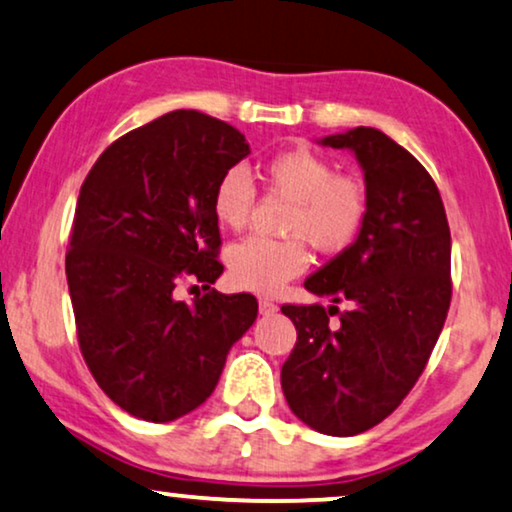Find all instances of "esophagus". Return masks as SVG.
<instances>
[{
	"mask_svg": "<svg viewBox=\"0 0 512 512\" xmlns=\"http://www.w3.org/2000/svg\"><path fill=\"white\" fill-rule=\"evenodd\" d=\"M278 311V304L276 302H271V299H260V313L262 316H271V313H276Z\"/></svg>",
	"mask_w": 512,
	"mask_h": 512,
	"instance_id": "1",
	"label": "esophagus"
}]
</instances>
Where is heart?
Instances as JSON below:
<instances>
[{
  "label": "heart",
  "instance_id": "obj_1",
  "mask_svg": "<svg viewBox=\"0 0 512 512\" xmlns=\"http://www.w3.org/2000/svg\"><path fill=\"white\" fill-rule=\"evenodd\" d=\"M269 189L292 203L283 220L290 238H243L229 250V281L238 290L269 292L302 274L309 264L304 241L323 255H337L356 241L370 213V192L360 177L337 173L327 156L292 147L264 161ZM255 206V185L241 168L217 180L213 215L227 229H243Z\"/></svg>",
  "mask_w": 512,
  "mask_h": 512
}]
</instances>
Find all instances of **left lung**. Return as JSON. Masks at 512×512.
I'll return each instance as SVG.
<instances>
[{"label": "left lung", "mask_w": 512, "mask_h": 512, "mask_svg": "<svg viewBox=\"0 0 512 512\" xmlns=\"http://www.w3.org/2000/svg\"><path fill=\"white\" fill-rule=\"evenodd\" d=\"M323 145L356 152L370 213L356 241L304 281L335 304L281 306L297 327L281 386L306 426L346 438L384 421L424 372L452 302V238L438 185L405 147L367 126Z\"/></svg>", "instance_id": "left-lung-1"}]
</instances>
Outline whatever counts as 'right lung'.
<instances>
[{"label": "right lung", "mask_w": 512, "mask_h": 512, "mask_svg": "<svg viewBox=\"0 0 512 512\" xmlns=\"http://www.w3.org/2000/svg\"><path fill=\"white\" fill-rule=\"evenodd\" d=\"M250 154L224 121L177 109L121 135L81 185L65 274L81 356L133 417L173 421L215 391L257 299L210 288L224 271L217 180ZM202 283L192 303L176 285Z\"/></svg>", "instance_id": "obj_1"}]
</instances>
